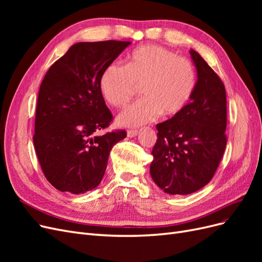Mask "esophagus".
<instances>
[{
  "label": "esophagus",
  "mask_w": 262,
  "mask_h": 262,
  "mask_svg": "<svg viewBox=\"0 0 262 262\" xmlns=\"http://www.w3.org/2000/svg\"><path fill=\"white\" fill-rule=\"evenodd\" d=\"M137 133H138L137 130H128V131H126V136H128L129 138H133V137L137 136Z\"/></svg>",
  "instance_id": "34e87169"
}]
</instances>
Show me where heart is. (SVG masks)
I'll return each instance as SVG.
<instances>
[{
	"label": "heart",
	"mask_w": 262,
	"mask_h": 262,
	"mask_svg": "<svg viewBox=\"0 0 262 262\" xmlns=\"http://www.w3.org/2000/svg\"><path fill=\"white\" fill-rule=\"evenodd\" d=\"M196 74L191 61L160 46L148 45L133 50L124 67L110 64L102 72L99 89L110 106L123 108L136 95L142 98L118 117L125 126H138L164 116H175L191 99Z\"/></svg>",
	"instance_id": "1"
}]
</instances>
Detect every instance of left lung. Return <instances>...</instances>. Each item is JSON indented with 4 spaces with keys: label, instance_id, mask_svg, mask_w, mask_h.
Segmentation results:
<instances>
[{
    "label": "left lung",
    "instance_id": "8db88e82",
    "mask_svg": "<svg viewBox=\"0 0 262 262\" xmlns=\"http://www.w3.org/2000/svg\"><path fill=\"white\" fill-rule=\"evenodd\" d=\"M198 81L182 112L156 125L149 172L169 194H189L211 181L226 147V93L223 82L194 50Z\"/></svg>",
    "mask_w": 262,
    "mask_h": 262
}]
</instances>
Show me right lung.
<instances>
[{
    "label": "right lung",
    "mask_w": 262,
    "mask_h": 262,
    "mask_svg": "<svg viewBox=\"0 0 262 262\" xmlns=\"http://www.w3.org/2000/svg\"><path fill=\"white\" fill-rule=\"evenodd\" d=\"M130 41L78 42L46 73L38 93L34 145L41 169L62 192L85 193L104 177L124 130L98 134L113 115L99 89L104 70Z\"/></svg>",
    "instance_id": "right-lung-1"
}]
</instances>
